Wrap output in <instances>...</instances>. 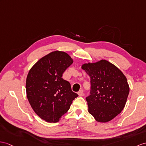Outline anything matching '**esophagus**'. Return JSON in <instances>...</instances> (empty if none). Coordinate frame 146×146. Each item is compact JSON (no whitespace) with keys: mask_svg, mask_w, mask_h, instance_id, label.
<instances>
[{"mask_svg":"<svg viewBox=\"0 0 146 146\" xmlns=\"http://www.w3.org/2000/svg\"><path fill=\"white\" fill-rule=\"evenodd\" d=\"M83 93H84V90L82 89H80L79 92H78V95H79V96H82L83 95Z\"/></svg>","mask_w":146,"mask_h":146,"instance_id":"1","label":"esophagus"}]
</instances>
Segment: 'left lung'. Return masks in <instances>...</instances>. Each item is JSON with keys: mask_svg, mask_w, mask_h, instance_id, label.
<instances>
[{"mask_svg": "<svg viewBox=\"0 0 146 146\" xmlns=\"http://www.w3.org/2000/svg\"><path fill=\"white\" fill-rule=\"evenodd\" d=\"M81 68L90 78V95L86 98L88 113L98 122L106 123L122 111L129 92L124 74L112 63L102 59Z\"/></svg>", "mask_w": 146, "mask_h": 146, "instance_id": "obj_1", "label": "left lung"}]
</instances>
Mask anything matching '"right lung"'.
<instances>
[{"instance_id":"right-lung-1","label":"right lung","mask_w":146,"mask_h":146,"mask_svg":"<svg viewBox=\"0 0 146 146\" xmlns=\"http://www.w3.org/2000/svg\"><path fill=\"white\" fill-rule=\"evenodd\" d=\"M72 63L66 52L54 51L39 59L28 72L27 98L35 113L46 122H58L78 97L69 82L62 78Z\"/></svg>"}]
</instances>
